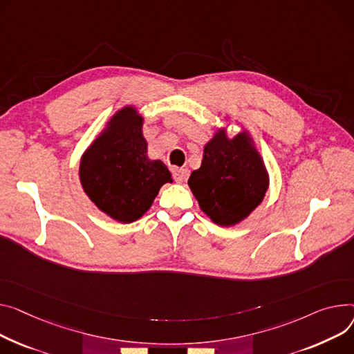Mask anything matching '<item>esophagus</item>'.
Segmentation results:
<instances>
[{
  "mask_svg": "<svg viewBox=\"0 0 354 354\" xmlns=\"http://www.w3.org/2000/svg\"><path fill=\"white\" fill-rule=\"evenodd\" d=\"M174 176H175L176 182L182 183L187 178V169L186 168H176V169H174Z\"/></svg>",
  "mask_w": 354,
  "mask_h": 354,
  "instance_id": "34e87169",
  "label": "esophagus"
}]
</instances>
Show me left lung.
<instances>
[{"label": "left lung", "instance_id": "8db88e82", "mask_svg": "<svg viewBox=\"0 0 354 354\" xmlns=\"http://www.w3.org/2000/svg\"><path fill=\"white\" fill-rule=\"evenodd\" d=\"M203 214L219 226L243 222L269 189V172L253 136L242 128L234 136L218 128L203 147L201 167L187 180Z\"/></svg>", "mask_w": 354, "mask_h": 354}]
</instances>
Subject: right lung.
<instances>
[{
	"label": "right lung",
	"instance_id": "right-lung-1",
	"mask_svg": "<svg viewBox=\"0 0 354 354\" xmlns=\"http://www.w3.org/2000/svg\"><path fill=\"white\" fill-rule=\"evenodd\" d=\"M144 116L133 105L118 109L80 160L85 195L111 219L131 223L142 218L159 189L172 182L160 159L148 156Z\"/></svg>",
	"mask_w": 354,
	"mask_h": 354
}]
</instances>
